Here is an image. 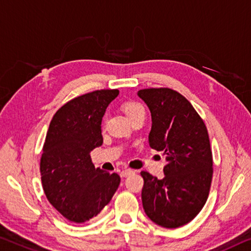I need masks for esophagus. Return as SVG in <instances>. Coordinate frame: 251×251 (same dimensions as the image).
<instances>
[{
	"instance_id": "obj_1",
	"label": "esophagus",
	"mask_w": 251,
	"mask_h": 251,
	"mask_svg": "<svg viewBox=\"0 0 251 251\" xmlns=\"http://www.w3.org/2000/svg\"><path fill=\"white\" fill-rule=\"evenodd\" d=\"M133 173H134V171H132V170H124V171H122V172H121V176L122 177H127Z\"/></svg>"
}]
</instances>
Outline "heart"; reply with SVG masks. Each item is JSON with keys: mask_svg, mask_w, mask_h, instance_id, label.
Returning a JSON list of instances; mask_svg holds the SVG:
<instances>
[{"mask_svg": "<svg viewBox=\"0 0 251 251\" xmlns=\"http://www.w3.org/2000/svg\"><path fill=\"white\" fill-rule=\"evenodd\" d=\"M123 110H124V113L126 114V116L128 117L129 121H132L133 118L138 116V115L145 114V109L143 105L134 100L124 102V104H123Z\"/></svg>", "mask_w": 251, "mask_h": 251, "instance_id": "obj_1", "label": "heart"}]
</instances>
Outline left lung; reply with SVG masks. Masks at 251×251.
I'll list each match as a JSON object with an SVG mask.
<instances>
[{
	"instance_id": "1",
	"label": "left lung",
	"mask_w": 251,
	"mask_h": 251,
	"mask_svg": "<svg viewBox=\"0 0 251 251\" xmlns=\"http://www.w3.org/2000/svg\"><path fill=\"white\" fill-rule=\"evenodd\" d=\"M152 115L150 146L166 155L164 177L145 171L142 190L144 211L164 228H178L198 216L205 204L213 174L212 152L203 119L191 102L170 88L137 93Z\"/></svg>"
}]
</instances>
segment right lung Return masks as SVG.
I'll return each instance as SVG.
<instances>
[{"label":"right lung","mask_w":251,"mask_h":251,"mask_svg":"<svg viewBox=\"0 0 251 251\" xmlns=\"http://www.w3.org/2000/svg\"><path fill=\"white\" fill-rule=\"evenodd\" d=\"M118 89L81 95L57 110L42 149L40 172L48 201L69 221H88L109 203L121 177L95 168L90 152L102 144L101 119Z\"/></svg>","instance_id":"add662e5"}]
</instances>
